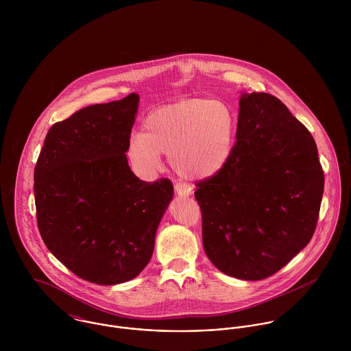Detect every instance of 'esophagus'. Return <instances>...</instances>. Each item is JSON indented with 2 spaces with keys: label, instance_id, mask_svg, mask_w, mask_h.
<instances>
[{
  "label": "esophagus",
  "instance_id": "34e87169",
  "mask_svg": "<svg viewBox=\"0 0 351 351\" xmlns=\"http://www.w3.org/2000/svg\"><path fill=\"white\" fill-rule=\"evenodd\" d=\"M174 191L181 197H188V196L192 195V188L185 185V184H176L174 185Z\"/></svg>",
  "mask_w": 351,
  "mask_h": 351
}]
</instances>
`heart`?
Instances as JSON below:
<instances>
[{
    "label": "heart",
    "instance_id": "1",
    "mask_svg": "<svg viewBox=\"0 0 351 351\" xmlns=\"http://www.w3.org/2000/svg\"><path fill=\"white\" fill-rule=\"evenodd\" d=\"M237 127L235 110L224 101H178L151 112L143 132L131 135L127 158L142 178H151L160 170V154H165L178 174L208 180L228 165Z\"/></svg>",
    "mask_w": 351,
    "mask_h": 351
}]
</instances>
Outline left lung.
Wrapping results in <instances>:
<instances>
[{"label": "left lung", "instance_id": "left-lung-1", "mask_svg": "<svg viewBox=\"0 0 351 351\" xmlns=\"http://www.w3.org/2000/svg\"><path fill=\"white\" fill-rule=\"evenodd\" d=\"M202 245L224 274L258 281L311 241L324 174L309 131L277 97L242 93L228 165L197 184Z\"/></svg>", "mask_w": 351, "mask_h": 351}]
</instances>
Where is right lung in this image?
<instances>
[{
	"label": "right lung",
	"instance_id": "right-lung-1",
	"mask_svg": "<svg viewBox=\"0 0 351 351\" xmlns=\"http://www.w3.org/2000/svg\"><path fill=\"white\" fill-rule=\"evenodd\" d=\"M139 95L77 110L53 124L40 151L34 193L40 235L74 274L127 282L147 266L173 184L139 180L127 159Z\"/></svg>",
	"mask_w": 351,
	"mask_h": 351
}]
</instances>
